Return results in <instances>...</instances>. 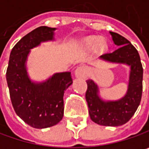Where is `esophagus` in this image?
I'll use <instances>...</instances> for the list:
<instances>
[{
    "label": "esophagus",
    "mask_w": 149,
    "mask_h": 149,
    "mask_svg": "<svg viewBox=\"0 0 149 149\" xmlns=\"http://www.w3.org/2000/svg\"><path fill=\"white\" fill-rule=\"evenodd\" d=\"M75 76L77 77H86L88 76L89 73V70L86 66L84 65H81V66H78L76 70H75Z\"/></svg>",
    "instance_id": "34e87169"
}]
</instances>
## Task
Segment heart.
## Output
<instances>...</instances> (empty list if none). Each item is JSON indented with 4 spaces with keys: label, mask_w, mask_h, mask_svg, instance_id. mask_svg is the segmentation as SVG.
Instances as JSON below:
<instances>
[{
    "label": "heart",
    "mask_w": 149,
    "mask_h": 149,
    "mask_svg": "<svg viewBox=\"0 0 149 149\" xmlns=\"http://www.w3.org/2000/svg\"><path fill=\"white\" fill-rule=\"evenodd\" d=\"M85 44L89 46H94L97 45L98 49L100 50H104L107 46L106 41L104 40L103 38H98L96 36H91L89 37L85 40Z\"/></svg>",
    "instance_id": "heart-1"
}]
</instances>
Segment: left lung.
<instances>
[{
	"instance_id": "left-lung-1",
	"label": "left lung",
	"mask_w": 149,
	"mask_h": 149,
	"mask_svg": "<svg viewBox=\"0 0 149 149\" xmlns=\"http://www.w3.org/2000/svg\"><path fill=\"white\" fill-rule=\"evenodd\" d=\"M117 49L100 57L108 63L129 66V83L125 95L117 100H106L100 95L99 87L92 79L86 81L85 99L91 119L103 126L118 127L128 123L140 105L142 94L143 69L140 55L134 46L122 35L109 32Z\"/></svg>"
}]
</instances>
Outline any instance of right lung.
<instances>
[{"label":"right lung","instance_id":"right-lung-1","mask_svg":"<svg viewBox=\"0 0 149 149\" xmlns=\"http://www.w3.org/2000/svg\"><path fill=\"white\" fill-rule=\"evenodd\" d=\"M56 29L40 26L33 30L10 52L6 77L11 102L17 116L34 129L50 128L62 120L65 91L72 84L70 72L53 73L42 81L31 79L27 72L31 50L54 41Z\"/></svg>","mask_w":149,"mask_h":149}]
</instances>
